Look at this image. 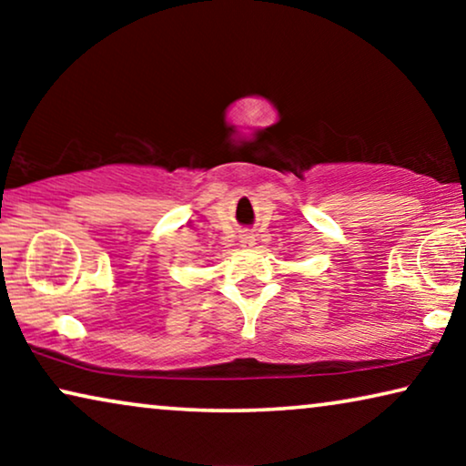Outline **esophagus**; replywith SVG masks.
I'll return each mask as SVG.
<instances>
[{"mask_svg":"<svg viewBox=\"0 0 466 466\" xmlns=\"http://www.w3.org/2000/svg\"><path fill=\"white\" fill-rule=\"evenodd\" d=\"M241 246H244V248H252V246H254V235H252V233L241 235Z\"/></svg>","mask_w":466,"mask_h":466,"instance_id":"1","label":"esophagus"}]
</instances>
